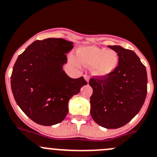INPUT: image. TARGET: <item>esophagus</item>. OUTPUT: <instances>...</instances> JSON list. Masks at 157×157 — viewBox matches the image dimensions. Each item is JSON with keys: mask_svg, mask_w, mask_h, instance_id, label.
I'll return each mask as SVG.
<instances>
[{"mask_svg": "<svg viewBox=\"0 0 157 157\" xmlns=\"http://www.w3.org/2000/svg\"><path fill=\"white\" fill-rule=\"evenodd\" d=\"M84 78H85V79H86V81L87 82H89V81H90V77H89L88 75L86 74L84 75Z\"/></svg>", "mask_w": 157, "mask_h": 157, "instance_id": "obj_1", "label": "esophagus"}]
</instances>
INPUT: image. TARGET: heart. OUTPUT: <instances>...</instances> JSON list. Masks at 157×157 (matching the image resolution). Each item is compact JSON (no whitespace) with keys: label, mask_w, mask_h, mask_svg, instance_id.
<instances>
[{"label":"heart","mask_w":157,"mask_h":157,"mask_svg":"<svg viewBox=\"0 0 157 157\" xmlns=\"http://www.w3.org/2000/svg\"><path fill=\"white\" fill-rule=\"evenodd\" d=\"M76 64L92 66L95 75L107 76L113 73L118 65V55L115 51L96 46H86L77 50L76 57H71Z\"/></svg>","instance_id":"b5f03b06"}]
</instances>
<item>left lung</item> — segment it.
Masks as SVG:
<instances>
[{"label":"left lung","instance_id":"left-lung-1","mask_svg":"<svg viewBox=\"0 0 157 157\" xmlns=\"http://www.w3.org/2000/svg\"><path fill=\"white\" fill-rule=\"evenodd\" d=\"M108 47L118 55V65L109 75L90 78V113L99 125L115 129L125 125L142 108L147 93V73L134 51Z\"/></svg>","mask_w":157,"mask_h":157}]
</instances>
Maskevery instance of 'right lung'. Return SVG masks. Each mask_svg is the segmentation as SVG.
Segmentation results:
<instances>
[{"label":"right lung","instance_id":"add662e5","mask_svg":"<svg viewBox=\"0 0 157 157\" xmlns=\"http://www.w3.org/2000/svg\"><path fill=\"white\" fill-rule=\"evenodd\" d=\"M73 43L61 38L36 40L18 56L11 76L18 107L36 123L44 126L62 121L68 101L87 85L83 77L71 78L63 70Z\"/></svg>","mask_w":157,"mask_h":157}]
</instances>
